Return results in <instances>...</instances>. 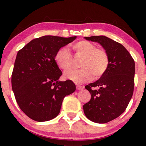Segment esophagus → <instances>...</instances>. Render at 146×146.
Wrapping results in <instances>:
<instances>
[{
    "instance_id": "1",
    "label": "esophagus",
    "mask_w": 146,
    "mask_h": 146,
    "mask_svg": "<svg viewBox=\"0 0 146 146\" xmlns=\"http://www.w3.org/2000/svg\"><path fill=\"white\" fill-rule=\"evenodd\" d=\"M83 88H84L83 86H80V85L76 86V89L78 90H82Z\"/></svg>"
}]
</instances>
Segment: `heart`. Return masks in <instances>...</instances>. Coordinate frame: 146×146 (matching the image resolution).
Here are the masks:
<instances>
[{"mask_svg": "<svg viewBox=\"0 0 146 146\" xmlns=\"http://www.w3.org/2000/svg\"><path fill=\"white\" fill-rule=\"evenodd\" d=\"M71 47L76 56L82 58L80 64L81 69L66 73V78L80 84L90 80L93 75L96 78H99L106 73L110 58L104 48L96 47L94 44L86 40L75 42ZM54 59L58 66L64 72L72 68V56L66 48H60L56 52Z\"/></svg>", "mask_w": 146, "mask_h": 146, "instance_id": "obj_1", "label": "heart"}]
</instances>
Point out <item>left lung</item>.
Wrapping results in <instances>:
<instances>
[{
	"mask_svg": "<svg viewBox=\"0 0 146 146\" xmlns=\"http://www.w3.org/2000/svg\"><path fill=\"white\" fill-rule=\"evenodd\" d=\"M85 38L100 44L108 54L110 62L106 73L98 80L85 86L91 99L83 106L84 111L94 122L107 123L125 110L132 97L135 62L126 48L112 39L104 36Z\"/></svg>",
	"mask_w": 146,
	"mask_h": 146,
	"instance_id": "1",
	"label": "left lung"
}]
</instances>
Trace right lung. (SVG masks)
Wrapping results in <instances>:
<instances>
[{
  "label": "right lung",
  "mask_w": 146,
  "mask_h": 146,
  "mask_svg": "<svg viewBox=\"0 0 146 146\" xmlns=\"http://www.w3.org/2000/svg\"><path fill=\"white\" fill-rule=\"evenodd\" d=\"M76 38L44 36L33 39L18 52L12 88L20 108L33 120L54 118L64 98L76 90L72 81H58L62 72L54 59L56 52Z\"/></svg>",
  "instance_id": "right-lung-1"
}]
</instances>
